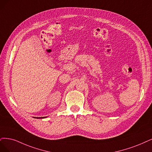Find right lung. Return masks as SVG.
Masks as SVG:
<instances>
[{
    "mask_svg": "<svg viewBox=\"0 0 152 152\" xmlns=\"http://www.w3.org/2000/svg\"><path fill=\"white\" fill-rule=\"evenodd\" d=\"M46 118V117H37V118Z\"/></svg>",
    "mask_w": 152,
    "mask_h": 152,
    "instance_id": "obj_1",
    "label": "right lung"
}]
</instances>
